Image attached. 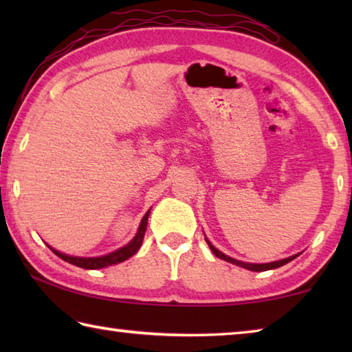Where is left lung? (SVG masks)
<instances>
[{
    "instance_id": "obj_1",
    "label": "left lung",
    "mask_w": 352,
    "mask_h": 352,
    "mask_svg": "<svg viewBox=\"0 0 352 352\" xmlns=\"http://www.w3.org/2000/svg\"><path fill=\"white\" fill-rule=\"evenodd\" d=\"M206 239V237H205ZM206 242H208V245H210V248H211V252L217 256L219 259H223V261H226V262H231V264H234V265H239V267H243V269H247V270H252V272H265V270H273V269H278V267H281V265H284V264H287V262H290V261H294L298 254H294V256H290V258H285V259H281V261H275V262H267V264H250V262H242V261H237V259H233V258H230V256H226V254H223L222 252H219V250L212 245V243L206 239Z\"/></svg>"
}]
</instances>
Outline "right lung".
<instances>
[{"mask_svg":"<svg viewBox=\"0 0 352 352\" xmlns=\"http://www.w3.org/2000/svg\"><path fill=\"white\" fill-rule=\"evenodd\" d=\"M148 214H151V210H148L144 217H142L141 223H140V228H138V233L135 234V237L132 241H130L126 247L116 250V252H113L110 254H105V256H98V258H79V256H68L65 253L57 252L52 247H50L52 250V253L57 254L58 258H62L63 261L69 262V264L80 267V269H87V270H96V269H104V267H109L113 264H119V262L129 259L130 256H133L136 252H138L142 239H144V233H146V228H147V219H148Z\"/></svg>","mask_w":352,"mask_h":352,"instance_id":"add662e5","label":"right lung"}]
</instances>
